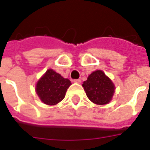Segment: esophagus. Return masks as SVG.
I'll return each mask as SVG.
<instances>
[{"label":"esophagus","instance_id":"1","mask_svg":"<svg viewBox=\"0 0 150 150\" xmlns=\"http://www.w3.org/2000/svg\"><path fill=\"white\" fill-rule=\"evenodd\" d=\"M75 83H78V84H80L81 82V80H80V79H76V80H74V81Z\"/></svg>","mask_w":150,"mask_h":150}]
</instances>
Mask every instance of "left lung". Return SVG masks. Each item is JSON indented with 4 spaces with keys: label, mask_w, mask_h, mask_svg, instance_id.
Returning a JSON list of instances; mask_svg holds the SVG:
<instances>
[{
    "label": "left lung",
    "mask_w": 150,
    "mask_h": 150,
    "mask_svg": "<svg viewBox=\"0 0 150 150\" xmlns=\"http://www.w3.org/2000/svg\"><path fill=\"white\" fill-rule=\"evenodd\" d=\"M82 86L88 98L99 105L108 103L115 92V85L103 71L96 70L88 76Z\"/></svg>",
    "instance_id": "left-lung-1"
}]
</instances>
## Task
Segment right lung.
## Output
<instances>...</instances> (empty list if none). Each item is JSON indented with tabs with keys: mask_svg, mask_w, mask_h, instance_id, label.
<instances>
[{
	"mask_svg": "<svg viewBox=\"0 0 150 150\" xmlns=\"http://www.w3.org/2000/svg\"><path fill=\"white\" fill-rule=\"evenodd\" d=\"M70 84L69 80L50 69L38 81L35 90L42 102L47 105H55L64 99Z\"/></svg>",
	"mask_w": 150,
	"mask_h": 150,
	"instance_id": "obj_1",
	"label": "right lung"
}]
</instances>
